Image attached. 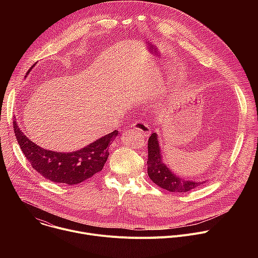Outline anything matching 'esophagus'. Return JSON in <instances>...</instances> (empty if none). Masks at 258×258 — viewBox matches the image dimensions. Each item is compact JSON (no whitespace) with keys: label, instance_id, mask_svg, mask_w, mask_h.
Listing matches in <instances>:
<instances>
[{"label":"esophagus","instance_id":"obj_1","mask_svg":"<svg viewBox=\"0 0 258 258\" xmlns=\"http://www.w3.org/2000/svg\"><path fill=\"white\" fill-rule=\"evenodd\" d=\"M133 126L136 131H138L139 133H141L144 137H148L150 135V132H151V128L149 127L148 124H146L142 121H136L133 123Z\"/></svg>","mask_w":258,"mask_h":258}]
</instances>
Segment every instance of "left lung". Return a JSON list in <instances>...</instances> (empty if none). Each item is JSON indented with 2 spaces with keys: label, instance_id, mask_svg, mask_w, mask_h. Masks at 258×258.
<instances>
[{
  "label": "left lung",
  "instance_id": "1",
  "mask_svg": "<svg viewBox=\"0 0 258 258\" xmlns=\"http://www.w3.org/2000/svg\"><path fill=\"white\" fill-rule=\"evenodd\" d=\"M159 137L153 133L148 140V175L160 188L174 193H186L205 183L206 180L185 179L173 173L164 163Z\"/></svg>",
  "mask_w": 258,
  "mask_h": 258
}]
</instances>
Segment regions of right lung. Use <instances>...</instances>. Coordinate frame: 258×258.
<instances>
[{
    "label": "right lung",
    "mask_w": 258,
    "mask_h": 258,
    "mask_svg": "<svg viewBox=\"0 0 258 258\" xmlns=\"http://www.w3.org/2000/svg\"><path fill=\"white\" fill-rule=\"evenodd\" d=\"M13 126L20 149L32 168L53 182L68 186L77 185L101 171L109 156V146L118 136V131L115 130L80 150L56 152L44 149L30 141L20 130L17 121L13 122Z\"/></svg>",
    "instance_id": "obj_1"
}]
</instances>
